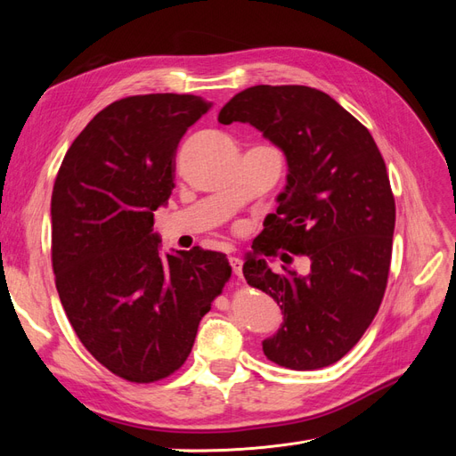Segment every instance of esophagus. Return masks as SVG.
<instances>
[{
  "label": "esophagus",
  "instance_id": "obj_1",
  "mask_svg": "<svg viewBox=\"0 0 456 456\" xmlns=\"http://www.w3.org/2000/svg\"><path fill=\"white\" fill-rule=\"evenodd\" d=\"M230 266H232V270H233V273L238 275V278H241V268H243V262L238 258V256H230Z\"/></svg>",
  "mask_w": 456,
  "mask_h": 456
}]
</instances>
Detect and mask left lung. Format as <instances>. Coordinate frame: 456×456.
I'll return each instance as SVG.
<instances>
[{"label": "left lung", "mask_w": 456, "mask_h": 456, "mask_svg": "<svg viewBox=\"0 0 456 456\" xmlns=\"http://www.w3.org/2000/svg\"><path fill=\"white\" fill-rule=\"evenodd\" d=\"M223 126L249 123L287 161L278 211L247 253L243 275L270 295L283 323L262 350L295 370L333 365L375 320L388 281L395 203L370 133L323 91L255 86L230 99ZM278 248L306 254L311 272L273 273Z\"/></svg>", "instance_id": "8db88e82"}]
</instances>
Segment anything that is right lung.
<instances>
[{"label": "right lung", "mask_w": 456, "mask_h": 456, "mask_svg": "<svg viewBox=\"0 0 456 456\" xmlns=\"http://www.w3.org/2000/svg\"><path fill=\"white\" fill-rule=\"evenodd\" d=\"M213 102L139 94L96 114L53 186V270L81 344L114 375L154 382L181 367L232 268L223 253H163L154 211L175 188V150Z\"/></svg>", "instance_id": "add662e5"}]
</instances>
